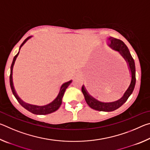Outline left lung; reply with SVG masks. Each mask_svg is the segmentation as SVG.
Masks as SVG:
<instances>
[{
	"instance_id": "8db88e82",
	"label": "left lung",
	"mask_w": 150,
	"mask_h": 150,
	"mask_svg": "<svg viewBox=\"0 0 150 150\" xmlns=\"http://www.w3.org/2000/svg\"><path fill=\"white\" fill-rule=\"evenodd\" d=\"M108 45L112 50L118 52L126 61L130 74V82L127 89L124 91L123 95L118 100L113 102L105 103L96 100L91 96L86 89L85 85L82 87V92L84 95L85 99L87 105L91 108L98 111L111 112L120 108L124 103L126 102L133 91L136 85V67L134 60L132 57L128 47L120 40L114 38L112 37L108 38Z\"/></svg>"
}]
</instances>
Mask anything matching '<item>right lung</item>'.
<instances>
[{
	"instance_id": "right-lung-1",
	"label": "right lung",
	"mask_w": 150,
	"mask_h": 150,
	"mask_svg": "<svg viewBox=\"0 0 150 150\" xmlns=\"http://www.w3.org/2000/svg\"><path fill=\"white\" fill-rule=\"evenodd\" d=\"M32 37H33L32 35H30V36L28 37L26 39L24 40V41L22 42V44L21 45H20V46L19 47V51H18V54L15 55L13 58V61H12V65L11 67L10 85H11L12 92V93H13V95L15 96V98H16L17 100L18 101V103L20 104V105L23 106L24 108H26L27 110L30 111V112L34 114V115H48V114L54 112L56 111L57 110L59 109L61 105H62V98H63V95H64V93H65L66 88H67L68 87V86H69L71 83L72 80H70L69 81H67V82L63 83L62 86H61L59 93H58V95L56 96V98H55V99L52 101V102H51L50 103L47 104V105H46L38 106V105H31V104H29V103L24 102V100H22L21 98H20V96L18 95L16 91L14 88V83H13V78H12L13 67H14V63H15V62H16V58L18 57V54H19L20 50L21 49V47L23 46L25 43H26L28 40L31 39Z\"/></svg>"
}]
</instances>
